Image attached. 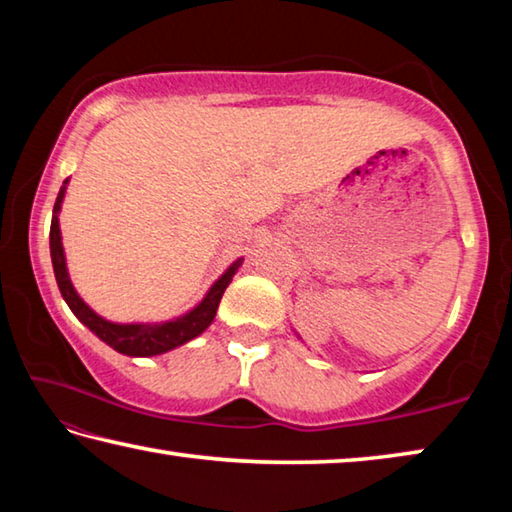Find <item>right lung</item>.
Listing matches in <instances>:
<instances>
[{
  "mask_svg": "<svg viewBox=\"0 0 512 512\" xmlns=\"http://www.w3.org/2000/svg\"><path fill=\"white\" fill-rule=\"evenodd\" d=\"M67 183L69 180H65L63 187H60L56 205H54V216H51V230H49V248H51V264H54L60 296L65 298L69 309L74 311V316L79 318L85 327L92 329V334H97L103 343H108L112 350L128 354V357H155V354L169 352L173 348H178V345L196 339L198 334H203L205 329L212 325L223 291L228 289V284L232 282V275L237 273L241 259H237V262L212 284V289L205 293V298L198 302L192 311H187L185 316L164 320V323H110V320L94 314V311L85 305L83 298L76 293L72 280H69L65 250H63V241H60V225H58V212H60V205H63Z\"/></svg>",
  "mask_w": 512,
  "mask_h": 512,
  "instance_id": "1",
  "label": "right lung"
}]
</instances>
